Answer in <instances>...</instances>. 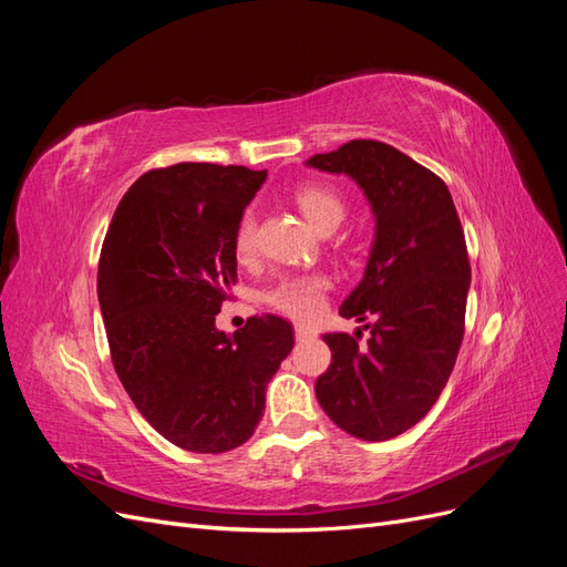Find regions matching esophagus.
<instances>
[{"label": "esophagus", "mask_w": 567, "mask_h": 567, "mask_svg": "<svg viewBox=\"0 0 567 567\" xmlns=\"http://www.w3.org/2000/svg\"><path fill=\"white\" fill-rule=\"evenodd\" d=\"M315 333L310 331V329H305V326H300V323H296V340H310Z\"/></svg>", "instance_id": "1"}]
</instances>
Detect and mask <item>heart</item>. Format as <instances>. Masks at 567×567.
<instances>
[{
    "instance_id": "b5f03b06",
    "label": "heart",
    "mask_w": 567,
    "mask_h": 567,
    "mask_svg": "<svg viewBox=\"0 0 567 567\" xmlns=\"http://www.w3.org/2000/svg\"><path fill=\"white\" fill-rule=\"evenodd\" d=\"M298 208L302 215L310 219V225L317 231H333L342 217H346V200L340 198L338 192L323 184H310L302 186L296 194ZM255 229L257 221L255 215L248 210L236 225L234 234V250L238 260H250L255 255ZM331 281L323 274H305V277H286L277 286L267 290L265 302L274 310L298 319L310 321L315 319L326 302V293H329Z\"/></svg>"
}]
</instances>
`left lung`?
I'll use <instances>...</instances> for the list:
<instances>
[{
    "label": "left lung",
    "mask_w": 567,
    "mask_h": 567,
    "mask_svg": "<svg viewBox=\"0 0 567 567\" xmlns=\"http://www.w3.org/2000/svg\"><path fill=\"white\" fill-rule=\"evenodd\" d=\"M310 167L348 175L375 217L364 279L340 305L362 331L326 333L331 367L315 392L329 419L367 442L416 425L450 381L466 321L471 265L447 184L390 144L354 140Z\"/></svg>",
    "instance_id": "left-lung-1"
}]
</instances>
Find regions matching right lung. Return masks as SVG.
<instances>
[{"label": "right lung", "mask_w": 567, "mask_h": 567, "mask_svg": "<svg viewBox=\"0 0 567 567\" xmlns=\"http://www.w3.org/2000/svg\"><path fill=\"white\" fill-rule=\"evenodd\" d=\"M267 169L177 163L136 179L99 260V305L120 383L177 447L221 454L255 433L293 326L250 317L234 336L215 317L236 284L234 234Z\"/></svg>", "instance_id": "obj_1"}]
</instances>
